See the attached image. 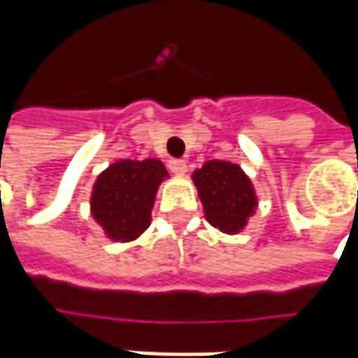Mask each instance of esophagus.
Returning <instances> with one entry per match:
<instances>
[{
	"mask_svg": "<svg viewBox=\"0 0 358 358\" xmlns=\"http://www.w3.org/2000/svg\"><path fill=\"white\" fill-rule=\"evenodd\" d=\"M169 169H171L173 173H185L187 171V163L183 161V159H169Z\"/></svg>",
	"mask_w": 358,
	"mask_h": 358,
	"instance_id": "1",
	"label": "esophagus"
}]
</instances>
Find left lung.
<instances>
[{
  "label": "left lung",
  "mask_w": 358,
  "mask_h": 358,
  "mask_svg": "<svg viewBox=\"0 0 358 358\" xmlns=\"http://www.w3.org/2000/svg\"><path fill=\"white\" fill-rule=\"evenodd\" d=\"M207 221L223 233H237L257 207L255 191L239 165L207 161L193 173Z\"/></svg>",
  "instance_id": "obj_1"
}]
</instances>
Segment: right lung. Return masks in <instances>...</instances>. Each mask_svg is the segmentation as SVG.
<instances>
[{
    "instance_id": "1",
    "label": "right lung",
    "mask_w": 358,
    "mask_h": 358,
    "mask_svg": "<svg viewBox=\"0 0 358 358\" xmlns=\"http://www.w3.org/2000/svg\"><path fill=\"white\" fill-rule=\"evenodd\" d=\"M167 169L159 159L117 161L99 175L91 213L113 241L137 239L151 223V207Z\"/></svg>"
}]
</instances>
